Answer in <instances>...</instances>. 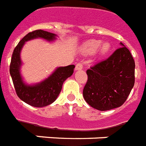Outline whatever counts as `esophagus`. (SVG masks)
<instances>
[{"label": "esophagus", "instance_id": "esophagus-1", "mask_svg": "<svg viewBox=\"0 0 146 146\" xmlns=\"http://www.w3.org/2000/svg\"><path fill=\"white\" fill-rule=\"evenodd\" d=\"M83 68V63L82 62H78L75 66V70H81Z\"/></svg>", "mask_w": 146, "mask_h": 146}]
</instances>
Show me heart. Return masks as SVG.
Returning a JSON list of instances; mask_svg holds the SVG:
<instances>
[{"label": "heart", "mask_w": 146, "mask_h": 146, "mask_svg": "<svg viewBox=\"0 0 146 146\" xmlns=\"http://www.w3.org/2000/svg\"><path fill=\"white\" fill-rule=\"evenodd\" d=\"M102 44V41L100 40H90L84 44L83 45V51L85 53L87 54H92L94 53L97 50L98 48H100V53L101 56H104L107 54L109 52L111 48L110 44L108 43H104L102 44L101 46H100Z\"/></svg>", "instance_id": "1"}]
</instances>
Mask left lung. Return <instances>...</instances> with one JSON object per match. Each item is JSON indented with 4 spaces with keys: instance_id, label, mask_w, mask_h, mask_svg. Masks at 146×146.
<instances>
[{
    "instance_id": "left-lung-1",
    "label": "left lung",
    "mask_w": 146,
    "mask_h": 146,
    "mask_svg": "<svg viewBox=\"0 0 146 146\" xmlns=\"http://www.w3.org/2000/svg\"><path fill=\"white\" fill-rule=\"evenodd\" d=\"M121 47L87 70L84 87L85 101L100 111L120 107L125 102L135 83V62L130 50Z\"/></svg>"
}]
</instances>
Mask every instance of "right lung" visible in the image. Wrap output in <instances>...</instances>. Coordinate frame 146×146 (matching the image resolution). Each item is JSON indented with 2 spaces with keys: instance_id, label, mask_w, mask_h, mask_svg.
I'll return each instance as SVG.
<instances>
[{
  "instance_id": "add662e5",
  "label": "right lung",
  "mask_w": 146,
  "mask_h": 146,
  "mask_svg": "<svg viewBox=\"0 0 146 146\" xmlns=\"http://www.w3.org/2000/svg\"><path fill=\"white\" fill-rule=\"evenodd\" d=\"M56 35L44 30H35L29 32L19 42L15 47L11 58L10 73L14 88L19 98L27 104L34 107H44L50 105L56 100L61 92L64 81L72 75L75 66L74 65L57 68L56 71L42 82L35 85H26L20 74L22 62L20 52L25 42L35 38H44L48 41L56 39Z\"/></svg>"
}]
</instances>
